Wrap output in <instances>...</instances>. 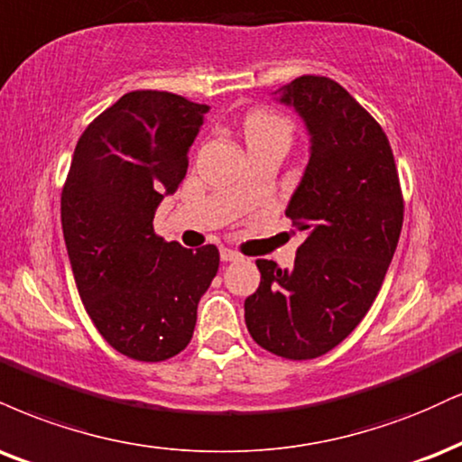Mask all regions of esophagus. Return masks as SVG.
I'll list each match as a JSON object with an SVG mask.
<instances>
[{"label":"esophagus","instance_id":"1","mask_svg":"<svg viewBox=\"0 0 462 462\" xmlns=\"http://www.w3.org/2000/svg\"><path fill=\"white\" fill-rule=\"evenodd\" d=\"M219 258L224 260V263H236V260H241V254L232 252V249H227V247H221L219 249Z\"/></svg>","mask_w":462,"mask_h":462}]
</instances>
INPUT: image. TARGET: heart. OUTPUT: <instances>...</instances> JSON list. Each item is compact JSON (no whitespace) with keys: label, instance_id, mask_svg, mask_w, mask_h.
Wrapping results in <instances>:
<instances>
[{"label":"heart","instance_id":"heart-1","mask_svg":"<svg viewBox=\"0 0 462 462\" xmlns=\"http://www.w3.org/2000/svg\"><path fill=\"white\" fill-rule=\"evenodd\" d=\"M245 135L249 137H263V135H284L291 137V126L280 116L271 114V111H254L245 120Z\"/></svg>","mask_w":462,"mask_h":462}]
</instances>
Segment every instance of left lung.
I'll return each instance as SVG.
<instances>
[{"label": "left lung", "instance_id": "8db88e82", "mask_svg": "<svg viewBox=\"0 0 462 462\" xmlns=\"http://www.w3.org/2000/svg\"><path fill=\"white\" fill-rule=\"evenodd\" d=\"M310 137L286 215L305 241L292 269L255 260L245 322L266 351L314 359L337 346L381 291L402 230V196L385 133L340 83L299 77L273 92Z\"/></svg>", "mask_w": 462, "mask_h": 462}]
</instances>
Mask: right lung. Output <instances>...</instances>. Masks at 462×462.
<instances>
[{"instance_id":"1","label":"right lung","mask_w":462,"mask_h":462,"mask_svg":"<svg viewBox=\"0 0 462 462\" xmlns=\"http://www.w3.org/2000/svg\"><path fill=\"white\" fill-rule=\"evenodd\" d=\"M208 109L170 92H129L83 131L72 154L62 191L72 275L97 329L131 359L163 361L187 346L219 269L215 245L193 252L152 227L187 174Z\"/></svg>"}]
</instances>
